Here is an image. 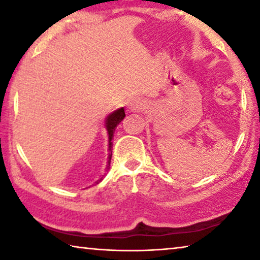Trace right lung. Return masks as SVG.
I'll return each mask as SVG.
<instances>
[{
	"instance_id": "right-lung-1",
	"label": "right lung",
	"mask_w": 260,
	"mask_h": 260,
	"mask_svg": "<svg viewBox=\"0 0 260 260\" xmlns=\"http://www.w3.org/2000/svg\"><path fill=\"white\" fill-rule=\"evenodd\" d=\"M125 118V110L124 108H120L116 110V111H113L109 114L107 117V119H105V127H107V131H108V135H109V157H108V165H107V169H110V162H111V157H112V138H113V134H114V129H116L117 125H119V122L124 119ZM102 180V179H101ZM100 180V181H101Z\"/></svg>"
}]
</instances>
